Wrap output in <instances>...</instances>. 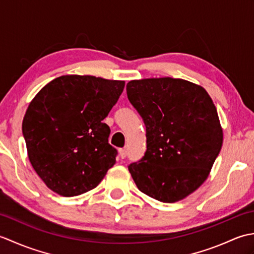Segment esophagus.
I'll return each instance as SVG.
<instances>
[{
    "instance_id": "obj_1",
    "label": "esophagus",
    "mask_w": 254,
    "mask_h": 254,
    "mask_svg": "<svg viewBox=\"0 0 254 254\" xmlns=\"http://www.w3.org/2000/svg\"><path fill=\"white\" fill-rule=\"evenodd\" d=\"M119 155H120V157H121L122 159L126 158V157H127V149L122 148V149L119 150Z\"/></svg>"
}]
</instances>
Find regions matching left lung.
Masks as SVG:
<instances>
[{
	"mask_svg": "<svg viewBox=\"0 0 254 254\" xmlns=\"http://www.w3.org/2000/svg\"><path fill=\"white\" fill-rule=\"evenodd\" d=\"M127 98L146 127L144 157L128 166L138 190L164 203L207 179L223 145L216 107L202 86L181 78L130 80Z\"/></svg>",
	"mask_w": 254,
	"mask_h": 254,
	"instance_id": "1",
	"label": "left lung"
}]
</instances>
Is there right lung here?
<instances>
[{
    "label": "right lung",
    "mask_w": 254,
    "mask_h": 254,
    "mask_svg": "<svg viewBox=\"0 0 254 254\" xmlns=\"http://www.w3.org/2000/svg\"><path fill=\"white\" fill-rule=\"evenodd\" d=\"M124 80L63 75L31 100L23 134L32 168L62 196L93 190L116 164L104 119L117 104Z\"/></svg>",
    "instance_id": "right-lung-1"
}]
</instances>
